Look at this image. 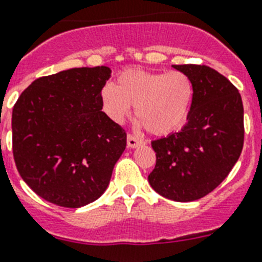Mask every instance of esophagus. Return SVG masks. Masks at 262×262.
<instances>
[{
	"mask_svg": "<svg viewBox=\"0 0 262 262\" xmlns=\"http://www.w3.org/2000/svg\"><path fill=\"white\" fill-rule=\"evenodd\" d=\"M127 148H130V149H133V148H137L138 145H141L142 142V140H138V138H136L135 136H132V135H129L127 136Z\"/></svg>",
	"mask_w": 262,
	"mask_h": 262,
	"instance_id": "esophagus-1",
	"label": "esophagus"
}]
</instances>
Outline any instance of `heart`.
<instances>
[{
  "instance_id": "b5f03b06",
  "label": "heart",
  "mask_w": 262,
  "mask_h": 262,
  "mask_svg": "<svg viewBox=\"0 0 262 262\" xmlns=\"http://www.w3.org/2000/svg\"><path fill=\"white\" fill-rule=\"evenodd\" d=\"M194 83L184 72L129 69L101 90V105L116 124H122L135 106L137 126L155 136L180 130L189 118L194 101Z\"/></svg>"
}]
</instances>
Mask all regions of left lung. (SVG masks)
Here are the masks:
<instances>
[{"label": "left lung", "mask_w": 262, "mask_h": 262, "mask_svg": "<svg viewBox=\"0 0 262 262\" xmlns=\"http://www.w3.org/2000/svg\"><path fill=\"white\" fill-rule=\"evenodd\" d=\"M194 83V101L180 132L151 141L149 184L173 201L201 199L226 179L244 145V106L237 88L205 65H173Z\"/></svg>", "instance_id": "8db88e82"}]
</instances>
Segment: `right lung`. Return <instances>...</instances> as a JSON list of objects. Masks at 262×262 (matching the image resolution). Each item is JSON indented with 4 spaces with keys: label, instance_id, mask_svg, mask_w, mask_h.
<instances>
[{
    "label": "right lung",
    "instance_id": "obj_1",
    "mask_svg": "<svg viewBox=\"0 0 262 262\" xmlns=\"http://www.w3.org/2000/svg\"><path fill=\"white\" fill-rule=\"evenodd\" d=\"M107 67L73 68L33 81L13 107V156L33 192L81 208L106 190L126 133L102 112Z\"/></svg>",
    "mask_w": 262,
    "mask_h": 262
}]
</instances>
